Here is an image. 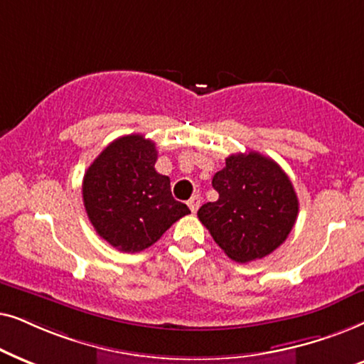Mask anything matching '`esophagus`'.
<instances>
[{"instance_id":"34e87169","label":"esophagus","mask_w":364,"mask_h":364,"mask_svg":"<svg viewBox=\"0 0 364 364\" xmlns=\"http://www.w3.org/2000/svg\"><path fill=\"white\" fill-rule=\"evenodd\" d=\"M200 203H201L200 195H195L190 201H188V206H190L191 213H196L198 211V208H200Z\"/></svg>"}]
</instances>
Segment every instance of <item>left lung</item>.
Wrapping results in <instances>:
<instances>
[{
    "label": "left lung",
    "instance_id": "8db88e82",
    "mask_svg": "<svg viewBox=\"0 0 364 364\" xmlns=\"http://www.w3.org/2000/svg\"><path fill=\"white\" fill-rule=\"evenodd\" d=\"M216 201L198 210V218L216 245L236 263L273 253L291 232L298 198L288 174L271 158L250 151L231 154L213 176Z\"/></svg>",
    "mask_w": 364,
    "mask_h": 364
}]
</instances>
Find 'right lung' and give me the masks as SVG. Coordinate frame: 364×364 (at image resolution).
Returning <instances> with one entry per match:
<instances>
[{"label": "right lung", "instance_id": "right-lung-1", "mask_svg": "<svg viewBox=\"0 0 364 364\" xmlns=\"http://www.w3.org/2000/svg\"><path fill=\"white\" fill-rule=\"evenodd\" d=\"M156 146L143 134L114 139L90 164L83 203L96 232L123 253H138L190 213L171 195L169 178L154 169Z\"/></svg>", "mask_w": 364, "mask_h": 364}]
</instances>
